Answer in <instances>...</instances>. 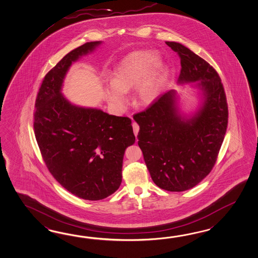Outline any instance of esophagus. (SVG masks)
I'll return each instance as SVG.
<instances>
[{"instance_id": "obj_1", "label": "esophagus", "mask_w": 258, "mask_h": 258, "mask_svg": "<svg viewBox=\"0 0 258 258\" xmlns=\"http://www.w3.org/2000/svg\"><path fill=\"white\" fill-rule=\"evenodd\" d=\"M132 126H133L134 134H135V136L137 138L138 132H139V130H140V126H139V125H138L136 122H133V123H132Z\"/></svg>"}]
</instances>
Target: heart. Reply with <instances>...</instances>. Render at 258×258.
Listing matches in <instances>:
<instances>
[{"label":"heart","mask_w":258,"mask_h":258,"mask_svg":"<svg viewBox=\"0 0 258 258\" xmlns=\"http://www.w3.org/2000/svg\"><path fill=\"white\" fill-rule=\"evenodd\" d=\"M159 57L153 51L134 52L124 58L115 68L111 79L112 85L106 90L109 103L122 108L124 92L136 90V101L147 105L159 96L163 86L165 69L158 64Z\"/></svg>","instance_id":"heart-1"}]
</instances>
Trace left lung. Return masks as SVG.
<instances>
[{
  "label": "left lung",
  "mask_w": 258,
  "mask_h": 258,
  "mask_svg": "<svg viewBox=\"0 0 258 258\" xmlns=\"http://www.w3.org/2000/svg\"><path fill=\"white\" fill-rule=\"evenodd\" d=\"M166 43L180 58L178 83L195 82L204 103L192 117L185 118L178 112L176 91L171 90L133 118L140 126L138 144L153 181L168 191H184L212 170L229 111L223 84L212 66L178 42Z\"/></svg>",
  "instance_id": "1"
}]
</instances>
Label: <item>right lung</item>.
<instances>
[{
	"mask_svg": "<svg viewBox=\"0 0 258 258\" xmlns=\"http://www.w3.org/2000/svg\"><path fill=\"white\" fill-rule=\"evenodd\" d=\"M91 41L64 55L42 80L35 102V137L52 177L85 200L113 195L122 181L125 150L135 143L132 119L69 103L61 92L70 66L92 52Z\"/></svg>",
	"mask_w": 258,
	"mask_h": 258,
	"instance_id": "add662e5",
	"label": "right lung"
}]
</instances>
